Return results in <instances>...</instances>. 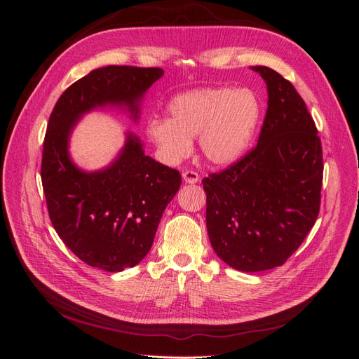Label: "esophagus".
I'll return each instance as SVG.
<instances>
[{
  "mask_svg": "<svg viewBox=\"0 0 359 359\" xmlns=\"http://www.w3.org/2000/svg\"><path fill=\"white\" fill-rule=\"evenodd\" d=\"M182 178L187 184H196L199 181V173L194 170H186L182 173Z\"/></svg>",
  "mask_w": 359,
  "mask_h": 359,
  "instance_id": "obj_1",
  "label": "esophagus"
}]
</instances>
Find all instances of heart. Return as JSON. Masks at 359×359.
I'll list each match as a JSON object with an SVG mask.
<instances>
[{
	"instance_id": "heart-1",
	"label": "heart",
	"mask_w": 359,
	"mask_h": 359,
	"mask_svg": "<svg viewBox=\"0 0 359 359\" xmlns=\"http://www.w3.org/2000/svg\"><path fill=\"white\" fill-rule=\"evenodd\" d=\"M168 114L169 119L151 118L147 126L163 157L178 161L189 156L191 137L198 136L202 156L215 166H227L252 145L262 106L250 88L211 86L173 97Z\"/></svg>"
}]
</instances>
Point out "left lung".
Returning <instances> with one entry per match:
<instances>
[{"label": "left lung", "mask_w": 359, "mask_h": 359, "mask_svg": "<svg viewBox=\"0 0 359 359\" xmlns=\"http://www.w3.org/2000/svg\"><path fill=\"white\" fill-rule=\"evenodd\" d=\"M253 70L268 88L257 145L202 180L214 252L245 273L281 266L297 252L316 223L323 180L320 137L295 86L269 67Z\"/></svg>", "instance_id": "obj_1"}]
</instances>
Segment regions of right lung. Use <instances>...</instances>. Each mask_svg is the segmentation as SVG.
<instances>
[{"mask_svg": "<svg viewBox=\"0 0 359 359\" xmlns=\"http://www.w3.org/2000/svg\"><path fill=\"white\" fill-rule=\"evenodd\" d=\"M161 74L158 67L93 70L61 94L43 140L40 175L53 229L82 262L109 273L147 256L163 211L180 189V170L145 156L139 139L128 135L112 166L86 173L69 158V135L81 115L97 106L126 104L137 116L139 100Z\"/></svg>", "mask_w": 359, "mask_h": 359, "instance_id": "add662e5", "label": "right lung"}]
</instances>
